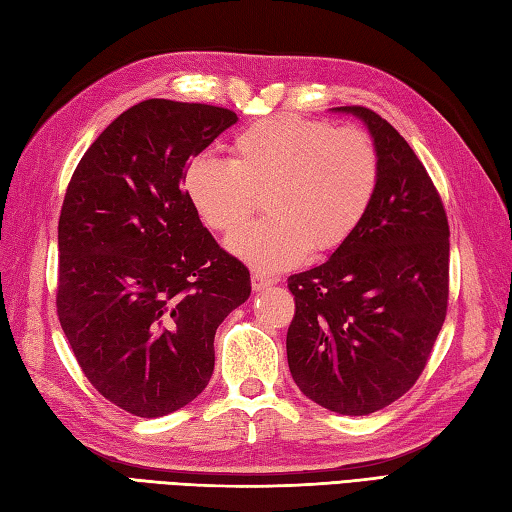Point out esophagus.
<instances>
[{
	"label": "esophagus",
	"mask_w": 512,
	"mask_h": 512,
	"mask_svg": "<svg viewBox=\"0 0 512 512\" xmlns=\"http://www.w3.org/2000/svg\"><path fill=\"white\" fill-rule=\"evenodd\" d=\"M271 285H276L274 276H265V274H260V271H254V274H252V289L254 291H263Z\"/></svg>",
	"instance_id": "esophagus-1"
}]
</instances>
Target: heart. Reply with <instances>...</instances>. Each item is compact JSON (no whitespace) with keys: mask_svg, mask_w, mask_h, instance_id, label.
<instances>
[{"mask_svg":"<svg viewBox=\"0 0 512 512\" xmlns=\"http://www.w3.org/2000/svg\"><path fill=\"white\" fill-rule=\"evenodd\" d=\"M380 156L360 128L267 117L232 143V161L201 154L183 187L201 221L234 232L267 196L269 216L227 238V249L256 271L298 265L314 247L331 252L356 232L378 192Z\"/></svg>","mask_w":512,"mask_h":512,"instance_id":"heart-1","label":"heart"}]
</instances>
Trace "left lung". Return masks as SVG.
I'll list each match as a JSON object with an SVG mask.
<instances>
[{"mask_svg":"<svg viewBox=\"0 0 512 512\" xmlns=\"http://www.w3.org/2000/svg\"><path fill=\"white\" fill-rule=\"evenodd\" d=\"M353 114L380 156L367 216L325 263L289 276L291 378L340 415H369L409 391L446 318L448 221L429 172L380 114Z\"/></svg>","mask_w":512,"mask_h":512,"instance_id":"8db88e82","label":"left lung"}]
</instances>
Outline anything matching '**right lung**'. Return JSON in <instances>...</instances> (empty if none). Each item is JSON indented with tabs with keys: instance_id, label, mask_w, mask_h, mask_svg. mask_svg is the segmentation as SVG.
Listing matches in <instances>:
<instances>
[{
	"instance_id": "add662e5",
	"label": "right lung",
	"mask_w": 512,
	"mask_h": 512,
	"mask_svg": "<svg viewBox=\"0 0 512 512\" xmlns=\"http://www.w3.org/2000/svg\"><path fill=\"white\" fill-rule=\"evenodd\" d=\"M238 121L148 99L83 154L59 216L57 314L81 371L139 417L183 409L214 371V333L252 294L183 192L187 161Z\"/></svg>"
}]
</instances>
